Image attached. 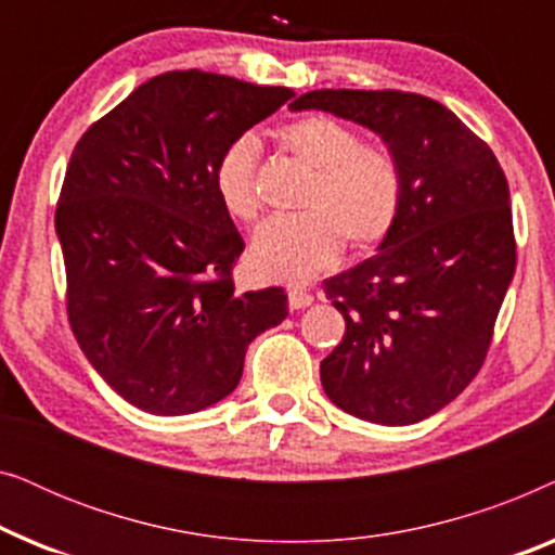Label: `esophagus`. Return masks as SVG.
<instances>
[{"label": "esophagus", "instance_id": "34e87169", "mask_svg": "<svg viewBox=\"0 0 555 555\" xmlns=\"http://www.w3.org/2000/svg\"><path fill=\"white\" fill-rule=\"evenodd\" d=\"M287 302H291V310H306L308 306H313V295L300 291V287H291L287 291Z\"/></svg>", "mask_w": 555, "mask_h": 555}]
</instances>
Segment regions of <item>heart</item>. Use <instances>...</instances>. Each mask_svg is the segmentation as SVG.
I'll list each match as a JSON object with an SVG mask.
<instances>
[{
    "label": "heart",
    "instance_id": "b5f03b06",
    "mask_svg": "<svg viewBox=\"0 0 555 555\" xmlns=\"http://www.w3.org/2000/svg\"><path fill=\"white\" fill-rule=\"evenodd\" d=\"M278 141L310 169L300 211L264 219L249 247V268L272 283H306L338 260L344 237L369 247L386 237L401 204V177L384 151L361 146L338 120L306 116L278 131ZM257 141L240 135L215 166V189L227 215L255 219Z\"/></svg>",
    "mask_w": 555,
    "mask_h": 555
}]
</instances>
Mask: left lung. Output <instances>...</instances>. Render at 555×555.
I'll list each match as a JSON object with an SVG mask.
<instances>
[{"mask_svg": "<svg viewBox=\"0 0 555 555\" xmlns=\"http://www.w3.org/2000/svg\"><path fill=\"white\" fill-rule=\"evenodd\" d=\"M325 111L374 131L401 177L378 253L328 278L346 321L321 361L325 397L359 420L404 427L457 399L480 371L515 272L507 179L495 154L442 103L401 90H313Z\"/></svg>", "mask_w": 555, "mask_h": 555, "instance_id": "8db88e82", "label": "left lung"}]
</instances>
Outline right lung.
I'll use <instances>...</instances> for the list:
<instances>
[{
	"instance_id": "1",
	"label": "right lung",
	"mask_w": 555,
	"mask_h": 555,
	"mask_svg": "<svg viewBox=\"0 0 555 555\" xmlns=\"http://www.w3.org/2000/svg\"><path fill=\"white\" fill-rule=\"evenodd\" d=\"M227 75H156L82 133L55 232L67 318L98 374L158 416L202 412L237 389L247 346L283 323V287L237 293L245 249L215 166L247 128L291 101Z\"/></svg>"
}]
</instances>
